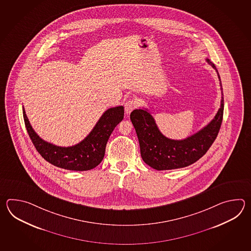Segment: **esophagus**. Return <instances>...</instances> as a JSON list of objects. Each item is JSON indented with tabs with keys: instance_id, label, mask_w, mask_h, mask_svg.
I'll list each match as a JSON object with an SVG mask.
<instances>
[{
	"instance_id": "1",
	"label": "esophagus",
	"mask_w": 251,
	"mask_h": 251,
	"mask_svg": "<svg viewBox=\"0 0 251 251\" xmlns=\"http://www.w3.org/2000/svg\"><path fill=\"white\" fill-rule=\"evenodd\" d=\"M137 107H138V101L134 99H131V100H129L126 102L125 110H126V114H130L134 108H136Z\"/></svg>"
}]
</instances>
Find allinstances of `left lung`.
Returning <instances> with one entry per match:
<instances>
[{"label":"left lung","instance_id":"obj_1","mask_svg":"<svg viewBox=\"0 0 251 251\" xmlns=\"http://www.w3.org/2000/svg\"><path fill=\"white\" fill-rule=\"evenodd\" d=\"M206 62L216 71L223 91L215 65L208 58ZM222 95L221 107L213 120L198 133L184 140H172L164 136L147 109L133 110L130 119L138 137L144 162L157 171H168L191 165L203 157L217 137L222 125L224 107V94Z\"/></svg>","mask_w":251,"mask_h":251}]
</instances>
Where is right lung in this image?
<instances>
[{
	"label": "right lung",
	"mask_w": 251,
	"mask_h": 251,
	"mask_svg": "<svg viewBox=\"0 0 251 251\" xmlns=\"http://www.w3.org/2000/svg\"><path fill=\"white\" fill-rule=\"evenodd\" d=\"M23 118L27 133L39 154L49 163L69 171L94 169L101 162L107 141L113 130L124 118V107H111L101 116L96 126L79 144L61 147L44 141L34 131L23 107Z\"/></svg>",
	"instance_id": "right-lung-1"
}]
</instances>
